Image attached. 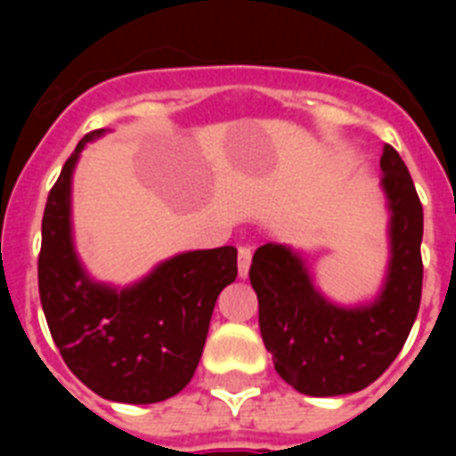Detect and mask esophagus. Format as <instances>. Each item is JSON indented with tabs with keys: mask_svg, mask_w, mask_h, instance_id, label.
<instances>
[{
	"mask_svg": "<svg viewBox=\"0 0 456 456\" xmlns=\"http://www.w3.org/2000/svg\"><path fill=\"white\" fill-rule=\"evenodd\" d=\"M251 247H240L237 251V272H240V278L248 276V267H251Z\"/></svg>",
	"mask_w": 456,
	"mask_h": 456,
	"instance_id": "1",
	"label": "esophagus"
}]
</instances>
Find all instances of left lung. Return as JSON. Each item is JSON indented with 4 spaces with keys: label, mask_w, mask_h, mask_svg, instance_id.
I'll use <instances>...</instances> for the list:
<instances>
[{
    "label": "left lung",
    "mask_w": 456,
    "mask_h": 456,
    "mask_svg": "<svg viewBox=\"0 0 456 456\" xmlns=\"http://www.w3.org/2000/svg\"><path fill=\"white\" fill-rule=\"evenodd\" d=\"M381 191L388 209V265L374 297L338 304L315 283L304 251L265 244L248 278L273 368L310 397L358 393L388 370L416 322L422 294V205L409 168L384 146Z\"/></svg>",
    "instance_id": "8db88e82"
}]
</instances>
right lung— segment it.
I'll use <instances>...</instances> for the list:
<instances>
[{
  "instance_id": "add662e5",
  "label": "right lung",
  "mask_w": 456,
  "mask_h": 456,
  "mask_svg": "<svg viewBox=\"0 0 456 456\" xmlns=\"http://www.w3.org/2000/svg\"><path fill=\"white\" fill-rule=\"evenodd\" d=\"M84 136L47 196L38 257L40 304L56 347L93 393L123 404L178 395L199 368L216 297L237 278V248L184 251L130 285L88 273L72 231V175Z\"/></svg>"
}]
</instances>
